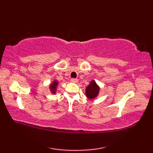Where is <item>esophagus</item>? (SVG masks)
Returning <instances> with one entry per match:
<instances>
[{"label":"esophagus","instance_id":"34e87169","mask_svg":"<svg viewBox=\"0 0 153 153\" xmlns=\"http://www.w3.org/2000/svg\"><path fill=\"white\" fill-rule=\"evenodd\" d=\"M71 82L73 83H77V82H78V79H76V78H72V79H71Z\"/></svg>","mask_w":153,"mask_h":153}]
</instances>
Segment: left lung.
<instances>
[{
	"label": "left lung",
	"mask_w": 153,
	"mask_h": 153,
	"mask_svg": "<svg viewBox=\"0 0 153 153\" xmlns=\"http://www.w3.org/2000/svg\"><path fill=\"white\" fill-rule=\"evenodd\" d=\"M86 96L87 98L93 99L98 95L99 92V87L97 85V83L94 80L90 82L89 85L86 88Z\"/></svg>",
	"instance_id": "1"
}]
</instances>
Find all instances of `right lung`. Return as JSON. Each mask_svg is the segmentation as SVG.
Returning <instances> with one entry per match:
<instances>
[{
	"instance_id": "1",
	"label": "right lung",
	"mask_w": 153,
	"mask_h": 153,
	"mask_svg": "<svg viewBox=\"0 0 153 153\" xmlns=\"http://www.w3.org/2000/svg\"><path fill=\"white\" fill-rule=\"evenodd\" d=\"M58 82H56V81H54L53 83L51 84L50 85V88H51V92L55 94V93H56V87H57V85H58Z\"/></svg>"
}]
</instances>
